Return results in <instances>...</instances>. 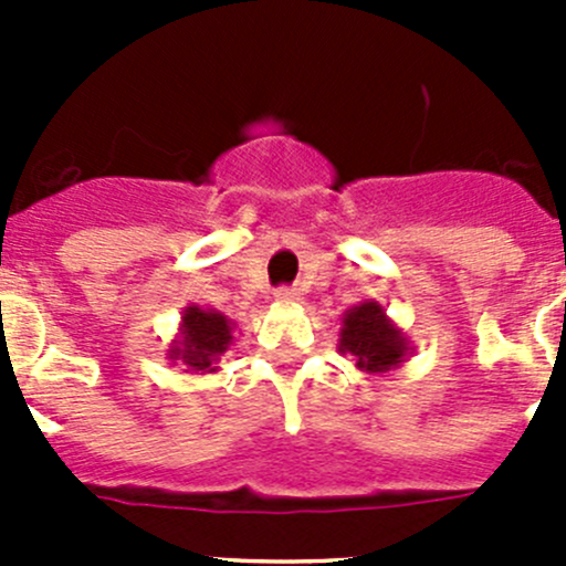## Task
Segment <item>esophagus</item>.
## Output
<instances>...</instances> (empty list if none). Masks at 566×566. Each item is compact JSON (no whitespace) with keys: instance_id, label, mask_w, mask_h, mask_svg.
<instances>
[{"instance_id":"obj_1","label":"esophagus","mask_w":566,"mask_h":566,"mask_svg":"<svg viewBox=\"0 0 566 566\" xmlns=\"http://www.w3.org/2000/svg\"><path fill=\"white\" fill-rule=\"evenodd\" d=\"M273 295H276L279 304H293V301H298V293L293 287H279Z\"/></svg>"}]
</instances>
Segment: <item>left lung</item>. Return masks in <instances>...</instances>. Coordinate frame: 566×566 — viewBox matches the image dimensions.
I'll return each mask as SVG.
<instances>
[{"mask_svg":"<svg viewBox=\"0 0 566 566\" xmlns=\"http://www.w3.org/2000/svg\"><path fill=\"white\" fill-rule=\"evenodd\" d=\"M339 353H350L356 367L364 373L384 375L405 361L410 342L386 317V310L378 301H364L342 317Z\"/></svg>","mask_w":566,"mask_h":566,"instance_id":"obj_1","label":"left lung"}]
</instances>
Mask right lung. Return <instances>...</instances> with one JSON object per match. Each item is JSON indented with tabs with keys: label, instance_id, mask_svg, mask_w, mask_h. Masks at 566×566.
Here are the masks:
<instances>
[{
	"label": "right lung",
	"instance_id": "right-lung-1",
	"mask_svg": "<svg viewBox=\"0 0 566 566\" xmlns=\"http://www.w3.org/2000/svg\"><path fill=\"white\" fill-rule=\"evenodd\" d=\"M232 328L221 312L216 310H202V306H186L182 310V323H180V336L172 339L167 356L172 361L186 364V373H216V361L227 353V347L232 345Z\"/></svg>",
	"mask_w": 566,
	"mask_h": 566
}]
</instances>
